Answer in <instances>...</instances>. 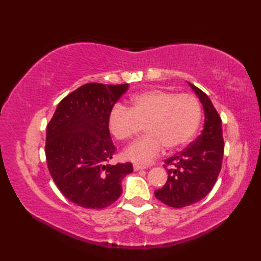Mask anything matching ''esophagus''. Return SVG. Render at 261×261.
<instances>
[{"label":"esophagus","instance_id":"obj_1","mask_svg":"<svg viewBox=\"0 0 261 261\" xmlns=\"http://www.w3.org/2000/svg\"><path fill=\"white\" fill-rule=\"evenodd\" d=\"M134 169H135V170L146 169V166H142V165H139V164H135V165H134Z\"/></svg>","mask_w":261,"mask_h":261}]
</instances>
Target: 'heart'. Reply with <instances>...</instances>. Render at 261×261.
<instances>
[{
	"label": "heart",
	"mask_w": 261,
	"mask_h": 261,
	"mask_svg": "<svg viewBox=\"0 0 261 261\" xmlns=\"http://www.w3.org/2000/svg\"><path fill=\"white\" fill-rule=\"evenodd\" d=\"M202 109L195 96L166 90L137 94L129 110L115 105L110 111L108 125L115 139L125 141L145 126L147 135L125 149L124 157L148 164L158 157L164 147L175 150L195 136L201 123Z\"/></svg>",
	"instance_id": "heart-1"
}]
</instances>
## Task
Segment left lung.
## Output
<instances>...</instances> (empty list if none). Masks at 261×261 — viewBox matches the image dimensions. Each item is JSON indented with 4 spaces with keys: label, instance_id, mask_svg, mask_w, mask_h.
Instances as JSON below:
<instances>
[{
    "label": "left lung",
    "instance_id": "8db88e82",
    "mask_svg": "<svg viewBox=\"0 0 261 261\" xmlns=\"http://www.w3.org/2000/svg\"><path fill=\"white\" fill-rule=\"evenodd\" d=\"M204 110V127L195 140L174 157L165 160L168 178L154 191L160 202L179 208L201 201L212 191L222 167L224 141L222 121L208 96L188 83Z\"/></svg>",
    "mask_w": 261,
    "mask_h": 261
}]
</instances>
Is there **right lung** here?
Listing matches in <instances>:
<instances>
[{"label": "right lung", "mask_w": 261, "mask_h": 261, "mask_svg": "<svg viewBox=\"0 0 261 261\" xmlns=\"http://www.w3.org/2000/svg\"><path fill=\"white\" fill-rule=\"evenodd\" d=\"M129 84L87 83L64 97L47 126L46 160L63 195L85 208H104L118 199L131 163L108 164L116 150L108 118Z\"/></svg>", "instance_id": "right-lung-1"}]
</instances>
